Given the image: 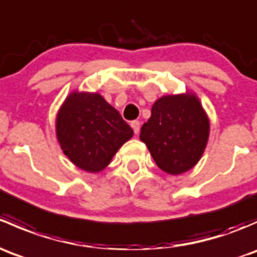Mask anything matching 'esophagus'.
Segmentation results:
<instances>
[{
    "mask_svg": "<svg viewBox=\"0 0 257 257\" xmlns=\"http://www.w3.org/2000/svg\"><path fill=\"white\" fill-rule=\"evenodd\" d=\"M131 125H132V128H133L134 133L138 134L139 131H141V121H139V120H133L131 123Z\"/></svg>",
    "mask_w": 257,
    "mask_h": 257,
    "instance_id": "esophagus-1",
    "label": "esophagus"
}]
</instances>
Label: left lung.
Returning a JSON list of instances; mask_svg holds the SVG:
<instances>
[{
    "instance_id": "left-lung-1",
    "label": "left lung",
    "mask_w": 257,
    "mask_h": 257,
    "mask_svg": "<svg viewBox=\"0 0 257 257\" xmlns=\"http://www.w3.org/2000/svg\"><path fill=\"white\" fill-rule=\"evenodd\" d=\"M139 138L160 169L181 174L203 155L209 138L208 116L195 95H165L153 104Z\"/></svg>"
}]
</instances>
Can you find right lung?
Returning <instances> with one entry per match:
<instances>
[{
    "label": "right lung",
    "mask_w": 257,
    "mask_h": 257,
    "mask_svg": "<svg viewBox=\"0 0 257 257\" xmlns=\"http://www.w3.org/2000/svg\"><path fill=\"white\" fill-rule=\"evenodd\" d=\"M56 128L64 154L90 173L104 169L133 137V129L98 93H72L57 115Z\"/></svg>",
    "instance_id": "add662e5"
}]
</instances>
